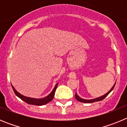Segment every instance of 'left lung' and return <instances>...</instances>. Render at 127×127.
<instances>
[{
    "instance_id": "left-lung-1",
    "label": "left lung",
    "mask_w": 127,
    "mask_h": 127,
    "mask_svg": "<svg viewBox=\"0 0 127 127\" xmlns=\"http://www.w3.org/2000/svg\"><path fill=\"white\" fill-rule=\"evenodd\" d=\"M115 85H116V83H114V85H113V86L111 88V89L109 91L107 94H105V95H102V96H101V97H97V98H94V99H90V100L83 99V98H81L80 97H79V96L77 95V94H76H76H75V97H76V98L77 100H78V101L81 102H83V103H93V102H95L100 101V100H102L104 99L105 97H107V95H109V93L111 92L112 90H113V88H114V86H115Z\"/></svg>"
}]
</instances>
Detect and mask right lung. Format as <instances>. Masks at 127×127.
Wrapping results in <instances>:
<instances>
[{"instance_id":"add662e5","label":"right lung","mask_w":127,"mask_h":127,"mask_svg":"<svg viewBox=\"0 0 127 127\" xmlns=\"http://www.w3.org/2000/svg\"><path fill=\"white\" fill-rule=\"evenodd\" d=\"M58 83H57V85H55V88H54L53 90H52V92H51L47 97L42 98H34L25 97L24 95H22V94H20L19 92H18L17 91L14 89V88L13 87V85H11V86H12V88H13V91H14V94H16V95L17 97H18L20 98H21L22 100L25 102L26 103H27V104H31V105H42L48 104V102H51V100H52L54 96H55V91L57 88V86H58Z\"/></svg>"}]
</instances>
